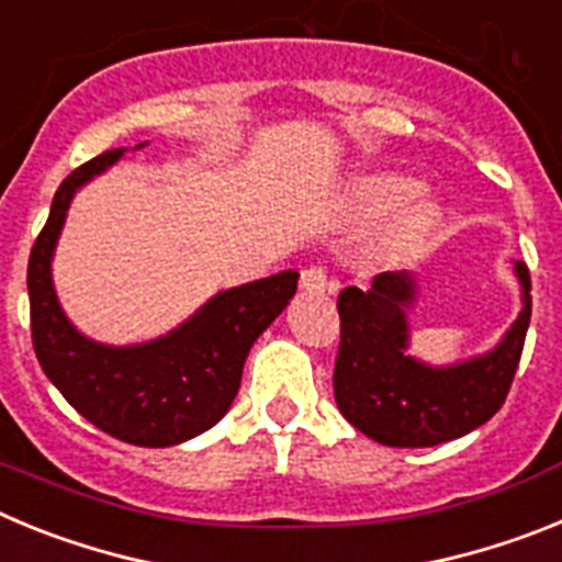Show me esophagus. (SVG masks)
Here are the masks:
<instances>
[{"instance_id":"1","label":"esophagus","mask_w":562,"mask_h":562,"mask_svg":"<svg viewBox=\"0 0 562 562\" xmlns=\"http://www.w3.org/2000/svg\"><path fill=\"white\" fill-rule=\"evenodd\" d=\"M301 290L306 292H326L329 290V276H326L324 267H306V270H301Z\"/></svg>"}]
</instances>
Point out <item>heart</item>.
<instances>
[{
  "instance_id": "obj_1",
  "label": "heart",
  "mask_w": 562,
  "mask_h": 562,
  "mask_svg": "<svg viewBox=\"0 0 562 562\" xmlns=\"http://www.w3.org/2000/svg\"><path fill=\"white\" fill-rule=\"evenodd\" d=\"M414 193L416 182L405 173H371V177H362L357 182L351 200H355V207L362 220H385L394 211H400L405 201L414 199ZM436 220H439V211H436L434 202L415 200L402 209L391 233H394V238H416L428 233L436 225Z\"/></svg>"
}]
</instances>
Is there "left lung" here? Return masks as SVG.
<instances>
[{
	"label": "left lung",
	"instance_id": "8db88e82",
	"mask_svg": "<svg viewBox=\"0 0 562 562\" xmlns=\"http://www.w3.org/2000/svg\"><path fill=\"white\" fill-rule=\"evenodd\" d=\"M524 310L493 351L434 369L408 351L405 312L416 301L411 272H380L371 290L346 286L337 297L340 349L337 408L360 434L389 448H434L493 419L504 405L532 317V278L515 261Z\"/></svg>",
	"mask_w": 562,
	"mask_h": 562
}]
</instances>
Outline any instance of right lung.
<instances>
[{
  "label": "right lung",
  "instance_id": "1",
  "mask_svg": "<svg viewBox=\"0 0 562 562\" xmlns=\"http://www.w3.org/2000/svg\"><path fill=\"white\" fill-rule=\"evenodd\" d=\"M123 151H103L58 186L47 225L30 250V331L42 371L83 419L137 448H171L205 434L227 414L247 351L290 304L297 272L284 270L220 292L157 340L103 346L83 337L58 304L49 261L78 188L114 166Z\"/></svg>",
  "mask_w": 562,
  "mask_h": 562
}]
</instances>
